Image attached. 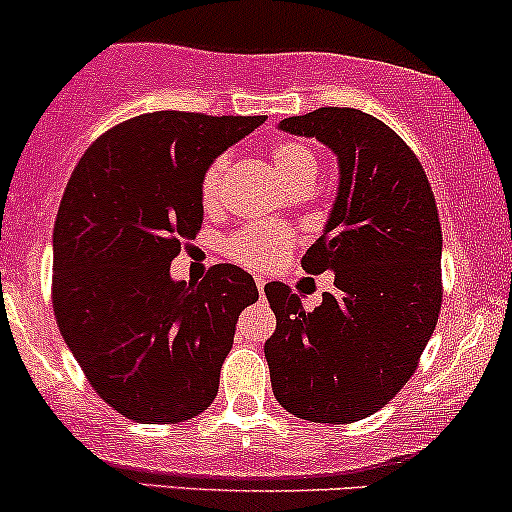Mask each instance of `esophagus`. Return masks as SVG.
<instances>
[{"label": "esophagus", "mask_w": 512, "mask_h": 512, "mask_svg": "<svg viewBox=\"0 0 512 512\" xmlns=\"http://www.w3.org/2000/svg\"><path fill=\"white\" fill-rule=\"evenodd\" d=\"M255 284H257V291H260V294H265V284H267V277H255Z\"/></svg>", "instance_id": "obj_1"}]
</instances>
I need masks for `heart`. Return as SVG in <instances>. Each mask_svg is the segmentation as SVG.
Here are the masks:
<instances>
[{
  "mask_svg": "<svg viewBox=\"0 0 512 512\" xmlns=\"http://www.w3.org/2000/svg\"><path fill=\"white\" fill-rule=\"evenodd\" d=\"M272 165L277 170L282 182L289 189L294 187H311V182L318 174V160L308 145L299 140H282L272 148ZM228 157L221 155L206 167L201 177V201L204 206H213L221 196L223 172H226ZM294 233L286 226L277 223H252L233 235L228 240V255L235 262H243L250 267H272L286 255L291 247Z\"/></svg>",
  "mask_w": 512,
  "mask_h": 512,
  "instance_id": "obj_1",
  "label": "heart"
}]
</instances>
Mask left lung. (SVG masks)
I'll return each instance as SVG.
<instances>
[{"label": "left lung", "mask_w": 512, "mask_h": 512, "mask_svg": "<svg viewBox=\"0 0 512 512\" xmlns=\"http://www.w3.org/2000/svg\"><path fill=\"white\" fill-rule=\"evenodd\" d=\"M338 157L340 182L306 272L335 274V291L306 311L272 282L277 330L265 342L279 406L311 423H355L406 386L442 306V230L423 165L401 136L359 109L325 106L279 121Z\"/></svg>", "instance_id": "8db88e82"}]
</instances>
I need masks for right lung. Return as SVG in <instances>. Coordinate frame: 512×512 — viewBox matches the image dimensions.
I'll return each mask as SVG.
<instances>
[{
	"mask_svg": "<svg viewBox=\"0 0 512 512\" xmlns=\"http://www.w3.org/2000/svg\"><path fill=\"white\" fill-rule=\"evenodd\" d=\"M265 116L153 111L106 131L72 172L53 230V308L94 391L136 423L204 413L255 279L170 265L204 221L201 177Z\"/></svg>",
	"mask_w": 512,
	"mask_h": 512,
	"instance_id": "1",
	"label": "right lung"
}]
</instances>
